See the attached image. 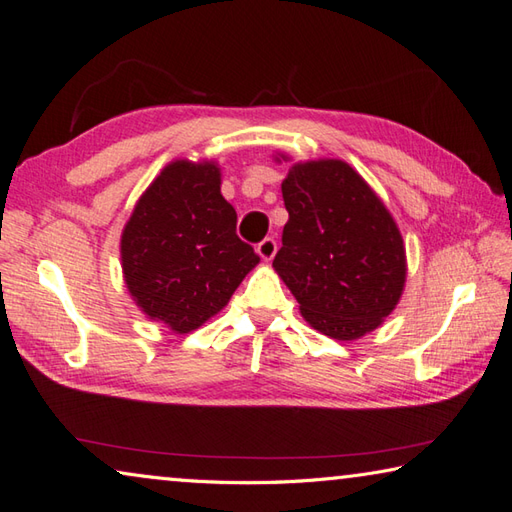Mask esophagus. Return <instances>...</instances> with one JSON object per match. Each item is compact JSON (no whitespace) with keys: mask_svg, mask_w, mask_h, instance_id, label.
I'll return each mask as SVG.
<instances>
[{"mask_svg":"<svg viewBox=\"0 0 512 512\" xmlns=\"http://www.w3.org/2000/svg\"><path fill=\"white\" fill-rule=\"evenodd\" d=\"M256 252L260 254V258H263V260H271V258H274V256H276V252H278V243H276V238H274V236H267V238H263V241L258 243Z\"/></svg>","mask_w":512,"mask_h":512,"instance_id":"esophagus-1","label":"esophagus"}]
</instances>
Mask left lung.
<instances>
[{"label":"left lung","mask_w":512,"mask_h":512,"mask_svg":"<svg viewBox=\"0 0 512 512\" xmlns=\"http://www.w3.org/2000/svg\"><path fill=\"white\" fill-rule=\"evenodd\" d=\"M282 199L274 267L304 320L339 342L374 331L405 285L403 238L381 199L342 160L291 166Z\"/></svg>","instance_id":"obj_1"}]
</instances>
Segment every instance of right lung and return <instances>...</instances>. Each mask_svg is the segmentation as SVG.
Segmentation results:
<instances>
[{
	"label": "right lung",
	"mask_w": 512,
	"mask_h": 512,
	"mask_svg": "<svg viewBox=\"0 0 512 512\" xmlns=\"http://www.w3.org/2000/svg\"><path fill=\"white\" fill-rule=\"evenodd\" d=\"M120 252L133 300L177 333L219 313L260 260L236 234L219 168L186 160L168 164L140 197Z\"/></svg>",
	"instance_id": "add662e5"
}]
</instances>
